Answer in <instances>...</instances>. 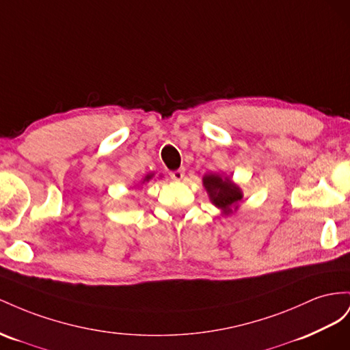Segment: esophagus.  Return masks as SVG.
Wrapping results in <instances>:
<instances>
[{"label": "esophagus", "mask_w": 350, "mask_h": 350, "mask_svg": "<svg viewBox=\"0 0 350 350\" xmlns=\"http://www.w3.org/2000/svg\"><path fill=\"white\" fill-rule=\"evenodd\" d=\"M170 177H172L173 180H176V182H180L182 178L185 177V168H178V170H176V172L170 173Z\"/></svg>", "instance_id": "1"}]
</instances>
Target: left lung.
Returning <instances> with one entry per match:
<instances>
[{
    "label": "left lung",
    "instance_id": "left-lung-1",
    "mask_svg": "<svg viewBox=\"0 0 350 350\" xmlns=\"http://www.w3.org/2000/svg\"><path fill=\"white\" fill-rule=\"evenodd\" d=\"M202 185L209 201L221 211V215L228 217L233 211H237L239 204L243 199V192L241 186L234 183L230 177L209 173L202 177Z\"/></svg>",
    "mask_w": 350,
    "mask_h": 350
}]
</instances>
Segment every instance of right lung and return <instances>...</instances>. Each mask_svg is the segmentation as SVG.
Instances as JSON below:
<instances>
[{"mask_svg": "<svg viewBox=\"0 0 350 350\" xmlns=\"http://www.w3.org/2000/svg\"><path fill=\"white\" fill-rule=\"evenodd\" d=\"M154 173H149V174H146L144 178H142V180H141V185H144V183H148V182H151L152 180V178H154Z\"/></svg>", "mask_w": 350, "mask_h": 350, "instance_id": "1", "label": "right lung"}]
</instances>
